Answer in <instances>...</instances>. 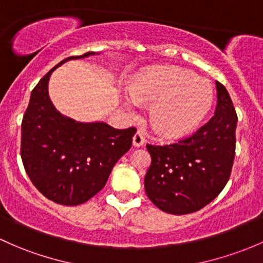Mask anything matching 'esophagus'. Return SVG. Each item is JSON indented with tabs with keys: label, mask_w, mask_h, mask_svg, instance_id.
Here are the masks:
<instances>
[{
	"label": "esophagus",
	"mask_w": 263,
	"mask_h": 263,
	"mask_svg": "<svg viewBox=\"0 0 263 263\" xmlns=\"http://www.w3.org/2000/svg\"><path fill=\"white\" fill-rule=\"evenodd\" d=\"M134 146H136V147H140V146H142L143 143H145V137H143V134L141 131H137L136 135L134 136Z\"/></svg>",
	"instance_id": "esophagus-1"
}]
</instances>
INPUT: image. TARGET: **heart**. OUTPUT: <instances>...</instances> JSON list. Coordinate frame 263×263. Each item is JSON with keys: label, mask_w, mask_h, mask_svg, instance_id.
I'll return each instance as SVG.
<instances>
[{"label": "heart", "mask_w": 263, "mask_h": 263, "mask_svg": "<svg viewBox=\"0 0 263 263\" xmlns=\"http://www.w3.org/2000/svg\"><path fill=\"white\" fill-rule=\"evenodd\" d=\"M131 96L124 107L134 112L137 102H154L150 122L164 139L186 136L208 115L213 89L205 79L181 68H160L147 71L129 87Z\"/></svg>", "instance_id": "1"}]
</instances>
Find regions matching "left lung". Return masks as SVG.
<instances>
[{
	"label": "left lung",
	"mask_w": 263,
	"mask_h": 263,
	"mask_svg": "<svg viewBox=\"0 0 263 263\" xmlns=\"http://www.w3.org/2000/svg\"><path fill=\"white\" fill-rule=\"evenodd\" d=\"M214 116L192 136L168 145H150L145 176L148 199L162 212L182 215L200 211L226 186L236 155L237 117L219 82Z\"/></svg>",
	"instance_id": "1"
}]
</instances>
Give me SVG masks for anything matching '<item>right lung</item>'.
Wrapping results in <instances>:
<instances>
[{
	"label": "right lung",
	"instance_id": "right-lung-1",
	"mask_svg": "<svg viewBox=\"0 0 263 263\" xmlns=\"http://www.w3.org/2000/svg\"><path fill=\"white\" fill-rule=\"evenodd\" d=\"M32 89L21 124V159L30 180L44 197L63 205H79L103 189L116 162L132 146L135 127L116 129L103 122L82 123L60 115L49 98L51 73Z\"/></svg>",
	"mask_w": 263,
	"mask_h": 263
}]
</instances>
